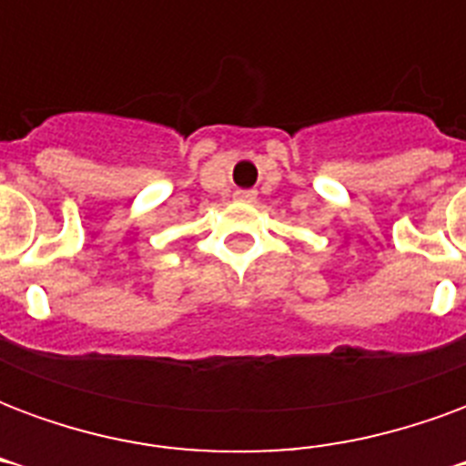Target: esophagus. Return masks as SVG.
<instances>
[{"label":"esophagus","instance_id":"1","mask_svg":"<svg viewBox=\"0 0 466 466\" xmlns=\"http://www.w3.org/2000/svg\"><path fill=\"white\" fill-rule=\"evenodd\" d=\"M234 199H237V202L252 204L257 202V192H254V189H237V192H234Z\"/></svg>","mask_w":466,"mask_h":466}]
</instances>
